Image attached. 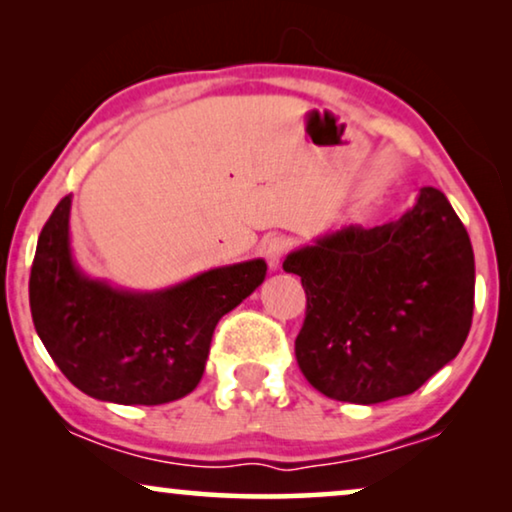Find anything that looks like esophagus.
<instances>
[{
    "mask_svg": "<svg viewBox=\"0 0 512 512\" xmlns=\"http://www.w3.org/2000/svg\"><path fill=\"white\" fill-rule=\"evenodd\" d=\"M286 249H289V242H286L284 237H268V240L261 244L265 261H268L270 268H275V270L279 268V261H282Z\"/></svg>",
    "mask_w": 512,
    "mask_h": 512,
    "instance_id": "1",
    "label": "esophagus"
}]
</instances>
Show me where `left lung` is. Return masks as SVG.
I'll return each mask as SVG.
<instances>
[{"label":"left lung","mask_w":512,"mask_h":512,"mask_svg":"<svg viewBox=\"0 0 512 512\" xmlns=\"http://www.w3.org/2000/svg\"><path fill=\"white\" fill-rule=\"evenodd\" d=\"M284 270L307 296L298 366L335 401L373 405L412 394L471 331L473 247L438 188L424 186L398 221L349 226L291 251Z\"/></svg>","instance_id":"1"}]
</instances>
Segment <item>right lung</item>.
<instances>
[{
    "label": "right lung",
    "instance_id": "add662e5",
    "mask_svg": "<svg viewBox=\"0 0 512 512\" xmlns=\"http://www.w3.org/2000/svg\"><path fill=\"white\" fill-rule=\"evenodd\" d=\"M69 207L65 195L41 228L30 275L32 321L55 366L109 403L160 405L191 394L216 324L263 284L268 265H226L151 293L114 289L74 263Z\"/></svg>",
    "mask_w": 512,
    "mask_h": 512
}]
</instances>
